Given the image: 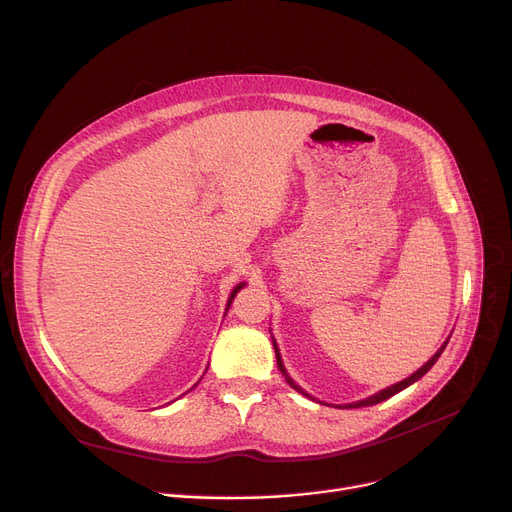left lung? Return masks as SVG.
<instances>
[{"mask_svg": "<svg viewBox=\"0 0 512 512\" xmlns=\"http://www.w3.org/2000/svg\"><path fill=\"white\" fill-rule=\"evenodd\" d=\"M273 345H275V341H273ZM444 347H446V343L432 355V359L430 362H426L422 368H419L415 374H411L409 378H405V380H401V382H397V384H393V386H388V388H384V390H380V393H376L374 397H370V399H364V401H357V403H351V405H347V407H370V405H376V403H380V401H386L388 397H393V395H397L399 390H403V388H407L409 384H413L415 380H419L422 378L434 364H436V359L440 357V353L444 351ZM275 353H277V364H279V370L283 372V376H285V380L289 382V386L291 388H295V390H299V393H304L302 388H299L289 376H287V372H285V366H283V362H281V355H279V349H277V345H275Z\"/></svg>", "mask_w": 512, "mask_h": 512, "instance_id": "obj_1", "label": "left lung"}]
</instances>
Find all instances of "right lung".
<instances>
[{"instance_id":"right-lung-1","label":"right lung","mask_w":512,"mask_h":512,"mask_svg":"<svg viewBox=\"0 0 512 512\" xmlns=\"http://www.w3.org/2000/svg\"><path fill=\"white\" fill-rule=\"evenodd\" d=\"M242 287H244V283H239V285H237V287H235V289H233V293H231V297H229V302H227V306H229V304H231V302H233V297H235V293H237V291H239V289H242ZM227 310H229V308H227Z\"/></svg>"}]
</instances>
